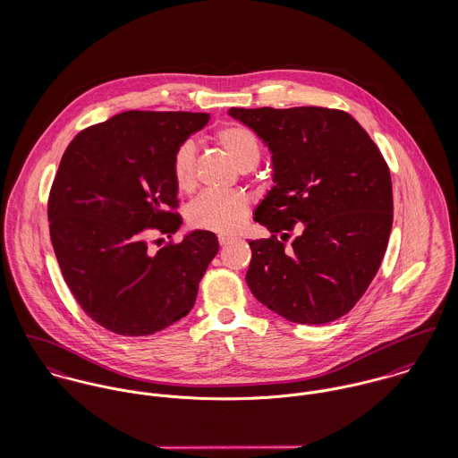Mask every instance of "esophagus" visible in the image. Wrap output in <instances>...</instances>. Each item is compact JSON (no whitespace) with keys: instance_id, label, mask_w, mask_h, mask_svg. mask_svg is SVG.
<instances>
[{"instance_id":"34e87169","label":"esophagus","mask_w":458,"mask_h":458,"mask_svg":"<svg viewBox=\"0 0 458 458\" xmlns=\"http://www.w3.org/2000/svg\"><path fill=\"white\" fill-rule=\"evenodd\" d=\"M231 242H234V236H231V234H218V243L224 247V245H227V243H231Z\"/></svg>"}]
</instances>
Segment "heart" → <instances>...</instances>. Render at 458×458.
Instances as JSON below:
<instances>
[{
	"label": "heart",
	"mask_w": 458,
	"mask_h": 458,
	"mask_svg": "<svg viewBox=\"0 0 458 458\" xmlns=\"http://www.w3.org/2000/svg\"><path fill=\"white\" fill-rule=\"evenodd\" d=\"M240 171H250L259 164L261 146L258 135L243 125H227L215 133ZM173 180L182 192L196 185V149L192 142H182L171 160ZM250 213V199L243 192H202L187 208V220L192 227L213 233H234Z\"/></svg>",
	"instance_id": "1"
}]
</instances>
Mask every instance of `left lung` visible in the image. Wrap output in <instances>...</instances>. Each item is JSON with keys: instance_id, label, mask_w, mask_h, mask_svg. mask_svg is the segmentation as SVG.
<instances>
[{"instance_id": "8db88e82", "label": "left lung", "mask_w": 458, "mask_h": 458, "mask_svg": "<svg viewBox=\"0 0 458 458\" xmlns=\"http://www.w3.org/2000/svg\"><path fill=\"white\" fill-rule=\"evenodd\" d=\"M229 114L261 137L273 160L275 187L254 213L271 236L249 243L252 294L298 325L345 316L390 240L392 176L379 148L338 109L231 107ZM291 230L297 238L287 246Z\"/></svg>"}]
</instances>
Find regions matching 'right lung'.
I'll return each instance as SVG.
<instances>
[{
    "label": "right lung",
    "mask_w": 458,
    "mask_h": 458,
    "mask_svg": "<svg viewBox=\"0 0 458 458\" xmlns=\"http://www.w3.org/2000/svg\"><path fill=\"white\" fill-rule=\"evenodd\" d=\"M208 120L127 111L79 131L62 157L47 202L53 249L81 309L113 333L153 335L196 303L216 236L194 231L157 252L149 238L182 225L171 160Z\"/></svg>",
    "instance_id": "1"
}]
</instances>
